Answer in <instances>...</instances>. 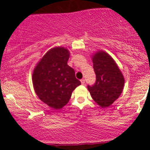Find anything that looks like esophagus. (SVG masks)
I'll use <instances>...</instances> for the list:
<instances>
[{"instance_id": "1", "label": "esophagus", "mask_w": 150, "mask_h": 150, "mask_svg": "<svg viewBox=\"0 0 150 150\" xmlns=\"http://www.w3.org/2000/svg\"><path fill=\"white\" fill-rule=\"evenodd\" d=\"M81 84L84 85L85 84V80L84 79H81Z\"/></svg>"}]
</instances>
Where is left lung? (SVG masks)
<instances>
[{"label":"left lung","mask_w":150,"mask_h":150,"mask_svg":"<svg viewBox=\"0 0 150 150\" xmlns=\"http://www.w3.org/2000/svg\"><path fill=\"white\" fill-rule=\"evenodd\" d=\"M96 81L88 89L93 100L102 107L111 105L121 94L124 86L122 72L113 59L104 51L93 57Z\"/></svg>","instance_id":"8db88e82"}]
</instances>
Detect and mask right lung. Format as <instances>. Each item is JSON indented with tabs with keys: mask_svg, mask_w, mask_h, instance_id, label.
Wrapping results in <instances>:
<instances>
[{
	"mask_svg": "<svg viewBox=\"0 0 150 150\" xmlns=\"http://www.w3.org/2000/svg\"><path fill=\"white\" fill-rule=\"evenodd\" d=\"M69 53L63 47L52 48L34 69L33 83L39 99L55 110L69 102L72 92L81 84L75 70L67 64Z\"/></svg>",
	"mask_w": 150,
	"mask_h": 150,
	"instance_id": "1",
	"label": "right lung"
}]
</instances>
